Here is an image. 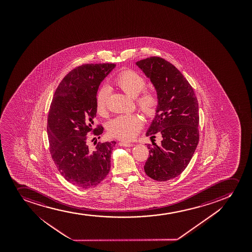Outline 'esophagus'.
<instances>
[{
	"mask_svg": "<svg viewBox=\"0 0 252 252\" xmlns=\"http://www.w3.org/2000/svg\"><path fill=\"white\" fill-rule=\"evenodd\" d=\"M119 145H120V146H124V147H130V146H133V144L125 141L119 142Z\"/></svg>",
	"mask_w": 252,
	"mask_h": 252,
	"instance_id": "1",
	"label": "esophagus"
}]
</instances>
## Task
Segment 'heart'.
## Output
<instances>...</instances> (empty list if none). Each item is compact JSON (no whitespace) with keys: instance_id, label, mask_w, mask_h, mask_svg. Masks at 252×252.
Returning <instances> with one entry per match:
<instances>
[{"instance_id":"heart-1","label":"heart","mask_w":252,"mask_h":252,"mask_svg":"<svg viewBox=\"0 0 252 252\" xmlns=\"http://www.w3.org/2000/svg\"><path fill=\"white\" fill-rule=\"evenodd\" d=\"M116 87L131 97H135V103L145 117L152 119L157 115L159 106V95L154 91L145 90L146 80L133 69H125L114 80ZM109 88L102 87L95 96V109L100 115L107 112ZM143 126L140 117L137 114H126L116 117L107 124V133L111 137L123 140H130L136 136Z\"/></svg>"}]
</instances>
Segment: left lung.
I'll return each instance as SVG.
<instances>
[{"label":"left lung","mask_w":252,"mask_h":252,"mask_svg":"<svg viewBox=\"0 0 252 252\" xmlns=\"http://www.w3.org/2000/svg\"><path fill=\"white\" fill-rule=\"evenodd\" d=\"M137 65L151 79L159 95V106L146 136L149 158L145 173L158 182L178 177L188 166L199 141L197 96L183 74L160 57L141 60ZM158 135L162 144L153 141Z\"/></svg>","instance_id":"1"}]
</instances>
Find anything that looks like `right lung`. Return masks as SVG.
<instances>
[{
    "label": "right lung",
    "mask_w": 252,
    "mask_h": 252,
    "mask_svg": "<svg viewBox=\"0 0 252 252\" xmlns=\"http://www.w3.org/2000/svg\"><path fill=\"white\" fill-rule=\"evenodd\" d=\"M115 66L107 63L75 67L61 81L49 107L50 155L64 179L79 188L98 185L110 171L116 142L97 143L91 149L87 133L100 138L103 132L101 125L94 127L95 96L99 85Z\"/></svg>",
    "instance_id": "right-lung-1"
}]
</instances>
